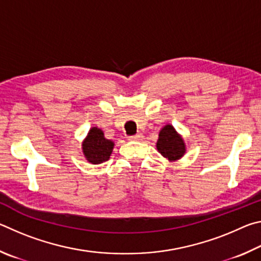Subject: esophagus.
Here are the masks:
<instances>
[{"mask_svg": "<svg viewBox=\"0 0 261 261\" xmlns=\"http://www.w3.org/2000/svg\"><path fill=\"white\" fill-rule=\"evenodd\" d=\"M129 139L130 140H141V139H143V135H141V134H136L134 136H130Z\"/></svg>", "mask_w": 261, "mask_h": 261, "instance_id": "esophagus-1", "label": "esophagus"}]
</instances>
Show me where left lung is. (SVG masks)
<instances>
[{"mask_svg": "<svg viewBox=\"0 0 261 261\" xmlns=\"http://www.w3.org/2000/svg\"><path fill=\"white\" fill-rule=\"evenodd\" d=\"M156 148L162 156L169 161H176L182 158L187 148L182 137H180L173 125L167 124L160 130Z\"/></svg>", "mask_w": 261, "mask_h": 261, "instance_id": "8db88e82", "label": "left lung"}]
</instances>
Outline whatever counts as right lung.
Segmentation results:
<instances>
[{"instance_id": "add662e5", "label": "right lung", "mask_w": 261, "mask_h": 261, "mask_svg": "<svg viewBox=\"0 0 261 261\" xmlns=\"http://www.w3.org/2000/svg\"><path fill=\"white\" fill-rule=\"evenodd\" d=\"M82 146L86 160L93 165H99L109 160L114 148V141L105 138L103 131L93 126L88 131Z\"/></svg>"}]
</instances>
